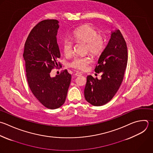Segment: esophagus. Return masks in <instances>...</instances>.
<instances>
[{
	"label": "esophagus",
	"instance_id": "obj_1",
	"mask_svg": "<svg viewBox=\"0 0 153 153\" xmlns=\"http://www.w3.org/2000/svg\"><path fill=\"white\" fill-rule=\"evenodd\" d=\"M82 75V74L81 73V72H76L75 74V76H80V75Z\"/></svg>",
	"mask_w": 153,
	"mask_h": 153
}]
</instances>
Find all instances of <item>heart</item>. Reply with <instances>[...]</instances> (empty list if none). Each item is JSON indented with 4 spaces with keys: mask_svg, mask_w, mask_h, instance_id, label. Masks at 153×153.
Here are the masks:
<instances>
[{
    "mask_svg": "<svg viewBox=\"0 0 153 153\" xmlns=\"http://www.w3.org/2000/svg\"><path fill=\"white\" fill-rule=\"evenodd\" d=\"M73 39L76 42L86 44V51L88 52L93 56L100 55L103 51L105 47V40L103 35L98 34L97 30L90 25H84L73 33ZM62 49L66 56H69L72 53L73 43L68 39H65L62 43ZM90 62V58L75 57L69 65L76 69L85 70L88 64Z\"/></svg>",
    "mask_w": 153,
    "mask_h": 153,
    "instance_id": "b5f03b06",
    "label": "heart"
}]
</instances>
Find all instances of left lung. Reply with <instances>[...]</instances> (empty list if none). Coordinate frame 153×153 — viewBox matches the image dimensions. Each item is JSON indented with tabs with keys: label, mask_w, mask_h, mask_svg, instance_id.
<instances>
[{
	"label": "left lung",
	"mask_w": 153,
	"mask_h": 153,
	"mask_svg": "<svg viewBox=\"0 0 153 153\" xmlns=\"http://www.w3.org/2000/svg\"><path fill=\"white\" fill-rule=\"evenodd\" d=\"M127 59V45L121 32L111 31V38L94 69L96 73L102 72L101 79L91 75L87 77L84 96L88 103L99 106L112 99L123 81Z\"/></svg>",
	"instance_id": "1"
}]
</instances>
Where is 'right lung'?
Here are the masks:
<instances>
[{"mask_svg":"<svg viewBox=\"0 0 153 153\" xmlns=\"http://www.w3.org/2000/svg\"><path fill=\"white\" fill-rule=\"evenodd\" d=\"M59 23L45 20L36 25L27 38L23 53L29 86L36 98L51 109L63 105L71 81L67 70L50 76L51 70L60 66L57 63L60 57L56 38Z\"/></svg>","mask_w":153,"mask_h":153,"instance_id":"add662e5","label":"right lung"}]
</instances>
